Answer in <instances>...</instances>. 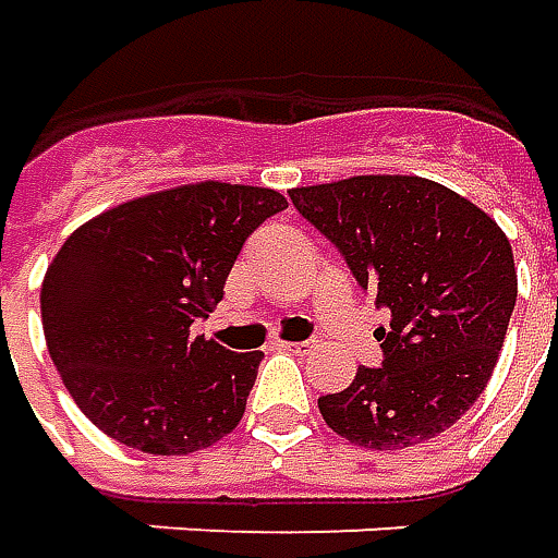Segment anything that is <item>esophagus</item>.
<instances>
[{
    "mask_svg": "<svg viewBox=\"0 0 558 558\" xmlns=\"http://www.w3.org/2000/svg\"><path fill=\"white\" fill-rule=\"evenodd\" d=\"M276 347H279V350H286V353L306 356V353H313V350H316V340H279Z\"/></svg>",
    "mask_w": 558,
    "mask_h": 558,
    "instance_id": "1",
    "label": "esophagus"
}]
</instances>
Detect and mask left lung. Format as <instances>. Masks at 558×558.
<instances>
[{"label":"left lung","instance_id":"left-lung-1","mask_svg":"<svg viewBox=\"0 0 558 558\" xmlns=\"http://www.w3.org/2000/svg\"><path fill=\"white\" fill-rule=\"evenodd\" d=\"M294 208L343 254L390 325L380 368L359 365L347 390L319 399L350 442L396 451L427 442L480 399L515 306L510 239L442 183L362 174L298 186Z\"/></svg>","mask_w":558,"mask_h":558}]
</instances>
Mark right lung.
<instances>
[{
	"label": "right lung",
	"instance_id": "add662e5",
	"mask_svg": "<svg viewBox=\"0 0 558 558\" xmlns=\"http://www.w3.org/2000/svg\"><path fill=\"white\" fill-rule=\"evenodd\" d=\"M282 193L186 183L82 223L43 279L45 343L82 414L147 454L208 448L245 414L264 353L190 328L223 298L245 239Z\"/></svg>",
	"mask_w": 558,
	"mask_h": 558
}]
</instances>
